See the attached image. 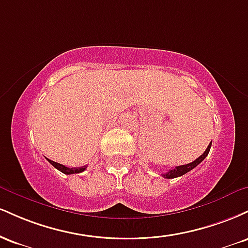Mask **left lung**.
Masks as SVG:
<instances>
[{"label": "left lung", "instance_id": "obj_1", "mask_svg": "<svg viewBox=\"0 0 248 248\" xmlns=\"http://www.w3.org/2000/svg\"><path fill=\"white\" fill-rule=\"evenodd\" d=\"M212 143V142H211ZM211 143L209 144V147L206 148V150L204 152L203 154H202L201 156H199L198 158H196L195 161L191 162V163L189 164H184V166H179V167H175L173 169H170L169 171H168L167 173H162V176H163L164 178H176V177H179V176H183L184 173L189 172L190 170H192L193 168H196L198 166L199 163H201L202 161L204 160V158L206 157L207 154H209L210 152V148H211Z\"/></svg>", "mask_w": 248, "mask_h": 248}]
</instances>
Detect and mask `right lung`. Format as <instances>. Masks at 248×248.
I'll return each instance as SVG.
<instances>
[{
    "mask_svg": "<svg viewBox=\"0 0 248 248\" xmlns=\"http://www.w3.org/2000/svg\"><path fill=\"white\" fill-rule=\"evenodd\" d=\"M47 161H49L50 163L56 168V169H58L59 171H62V173H66V175H72V173L82 172L85 169H86V166H85V167H79V168H67V167L62 166V164H61V163H57V162L51 161V160H49V158H47Z\"/></svg>",
    "mask_w": 248,
    "mask_h": 248,
    "instance_id": "obj_1",
    "label": "right lung"
}]
</instances>
